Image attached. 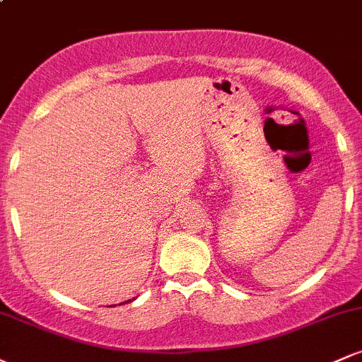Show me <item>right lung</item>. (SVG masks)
Masks as SVG:
<instances>
[{"label":"right lung","instance_id":"1","mask_svg":"<svg viewBox=\"0 0 362 362\" xmlns=\"http://www.w3.org/2000/svg\"><path fill=\"white\" fill-rule=\"evenodd\" d=\"M132 300H134V298H132ZM132 300H127V301H124V303H120V305H126V303H131ZM115 306V305H114Z\"/></svg>","mask_w":362,"mask_h":362}]
</instances>
